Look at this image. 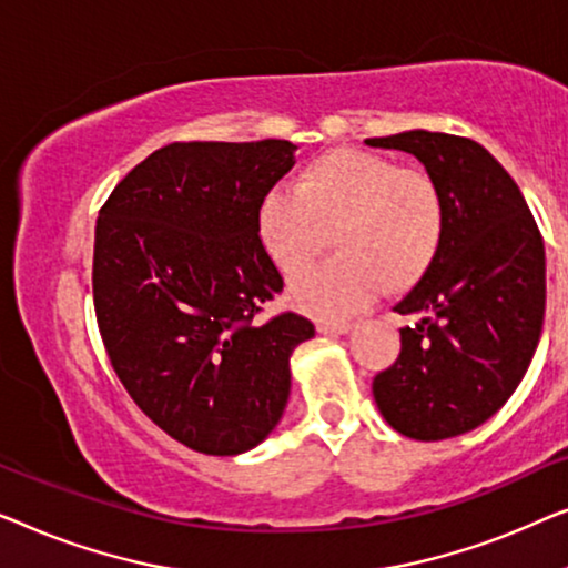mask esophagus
I'll return each mask as SVG.
<instances>
[{
    "mask_svg": "<svg viewBox=\"0 0 568 568\" xmlns=\"http://www.w3.org/2000/svg\"><path fill=\"white\" fill-rule=\"evenodd\" d=\"M316 329L322 334H347L349 329H353V322H345V318H334V322H329V318H322V322L316 324Z\"/></svg>",
    "mask_w": 568,
    "mask_h": 568,
    "instance_id": "obj_1",
    "label": "esophagus"
}]
</instances>
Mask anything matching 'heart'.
Here are the masks:
<instances>
[{
    "label": "heart",
    "instance_id": "heart-1",
    "mask_svg": "<svg viewBox=\"0 0 568 568\" xmlns=\"http://www.w3.org/2000/svg\"><path fill=\"white\" fill-rule=\"evenodd\" d=\"M262 250L283 275L308 270L329 250L339 254L293 283V301L311 314L342 316L383 287L404 293L435 265L445 239L440 187L422 170L361 149L311 159L291 185H275L257 207Z\"/></svg>",
    "mask_w": 568,
    "mask_h": 568
}]
</instances>
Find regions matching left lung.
<instances>
[{
  "instance_id": "left-lung-1",
  "label": "left lung",
  "mask_w": 568,
  "mask_h": 568,
  "mask_svg": "<svg viewBox=\"0 0 568 568\" xmlns=\"http://www.w3.org/2000/svg\"><path fill=\"white\" fill-rule=\"evenodd\" d=\"M367 146L417 156L445 203V239L398 314L402 353L373 378L396 433L445 440L494 417L520 386L546 314V252L520 187L481 143L404 131Z\"/></svg>"
}]
</instances>
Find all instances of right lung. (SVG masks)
<instances>
[{
	"mask_svg": "<svg viewBox=\"0 0 568 568\" xmlns=\"http://www.w3.org/2000/svg\"><path fill=\"white\" fill-rule=\"evenodd\" d=\"M291 141L170 143L133 166L94 229V314L118 378L174 440L205 455L257 447L291 396L298 314L257 322L283 277L262 250V195Z\"/></svg>",
	"mask_w": 568,
	"mask_h": 568,
	"instance_id": "add662e5",
	"label": "right lung"
}]
</instances>
